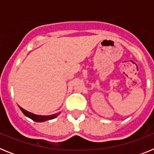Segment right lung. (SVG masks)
I'll use <instances>...</instances> for the list:
<instances>
[{
  "instance_id": "obj_1",
  "label": "right lung",
  "mask_w": 154,
  "mask_h": 154,
  "mask_svg": "<svg viewBox=\"0 0 154 154\" xmlns=\"http://www.w3.org/2000/svg\"><path fill=\"white\" fill-rule=\"evenodd\" d=\"M20 107V109L21 110V112L24 114V115L26 116L27 117L30 118L32 120L35 121V122H44V121H47V120H50V119H55L58 116L60 112H58V113H55L53 114V115H50V116H40V115H35V114L32 113V112H30L27 110L24 109L23 108H21V106Z\"/></svg>"
}]
</instances>
